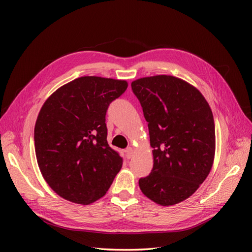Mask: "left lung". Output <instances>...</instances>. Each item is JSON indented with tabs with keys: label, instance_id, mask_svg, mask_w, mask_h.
Masks as SVG:
<instances>
[{
	"label": "left lung",
	"instance_id": "obj_1",
	"mask_svg": "<svg viewBox=\"0 0 252 252\" xmlns=\"http://www.w3.org/2000/svg\"><path fill=\"white\" fill-rule=\"evenodd\" d=\"M126 81L82 77L44 103L35 122L41 173L63 199L89 205L108 191L123 158L107 142L106 112L125 93Z\"/></svg>",
	"mask_w": 252,
	"mask_h": 252
}]
</instances>
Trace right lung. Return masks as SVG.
Returning <instances> with one entry per match:
<instances>
[{
    "instance_id": "obj_1",
    "label": "right lung",
    "mask_w": 252,
    "mask_h": 252,
    "mask_svg": "<svg viewBox=\"0 0 252 252\" xmlns=\"http://www.w3.org/2000/svg\"><path fill=\"white\" fill-rule=\"evenodd\" d=\"M131 88L154 148V167L139 186L157 204H178L192 195L211 170L216 151L211 109L199 90L171 75L142 78Z\"/></svg>"
}]
</instances>
